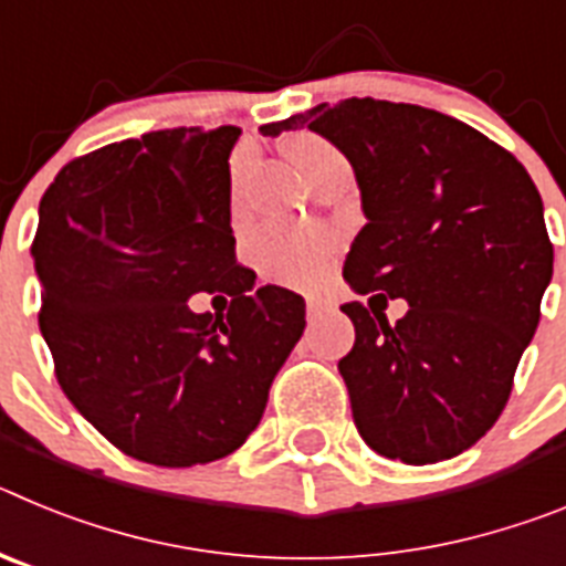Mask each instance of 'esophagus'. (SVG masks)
Masks as SVG:
<instances>
[{
  "instance_id": "34e87169",
  "label": "esophagus",
  "mask_w": 566,
  "mask_h": 566,
  "mask_svg": "<svg viewBox=\"0 0 566 566\" xmlns=\"http://www.w3.org/2000/svg\"><path fill=\"white\" fill-rule=\"evenodd\" d=\"M323 312H326V308H323V303H319V300H306L308 323H317V319L323 317Z\"/></svg>"
}]
</instances>
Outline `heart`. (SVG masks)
I'll use <instances>...</instances> for the list:
<instances>
[{"label":"heart","mask_w":566,"mask_h":566,"mask_svg":"<svg viewBox=\"0 0 566 566\" xmlns=\"http://www.w3.org/2000/svg\"><path fill=\"white\" fill-rule=\"evenodd\" d=\"M292 158L297 161L300 172L306 175V181L317 178L319 172L345 164L343 155L319 135H297L292 144ZM243 169V161L234 167V175ZM249 258L254 269L272 283L283 286H312L328 272L334 260V240L326 232L314 229L289 227V223H269L258 229L249 240Z\"/></svg>","instance_id":"obj_1"}]
</instances>
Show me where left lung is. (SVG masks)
Returning a JSON list of instances; mask_svg holds the SVG:
<instances>
[{"instance_id":"left-lung-1","label":"left lung","mask_w":566,"mask_h":566,"mask_svg":"<svg viewBox=\"0 0 566 566\" xmlns=\"http://www.w3.org/2000/svg\"><path fill=\"white\" fill-rule=\"evenodd\" d=\"M297 127L357 178L365 227L345 283L368 306L408 303L394 326L357 300L339 306L357 332L337 368L359 437L405 464L459 457L493 428L536 334L553 280L542 195L507 149L419 104H317L260 133Z\"/></svg>"}]
</instances>
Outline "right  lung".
<instances>
[{
  "instance_id": "add662e5",
  "label": "right lung",
  "mask_w": 566,
  "mask_h": 566,
  "mask_svg": "<svg viewBox=\"0 0 566 566\" xmlns=\"http://www.w3.org/2000/svg\"><path fill=\"white\" fill-rule=\"evenodd\" d=\"M238 127H178L70 161L39 203V328L76 411L161 468L223 459L266 411L306 328L289 289L234 266L229 153ZM233 300L198 315L195 293Z\"/></svg>"
}]
</instances>
